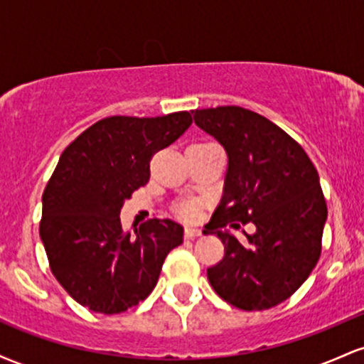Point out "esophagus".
<instances>
[{
  "label": "esophagus",
  "mask_w": 364,
  "mask_h": 364,
  "mask_svg": "<svg viewBox=\"0 0 364 364\" xmlns=\"http://www.w3.org/2000/svg\"><path fill=\"white\" fill-rule=\"evenodd\" d=\"M202 236V231L200 229H195V228H186L185 229V237L186 240H195V237Z\"/></svg>",
  "instance_id": "1"
}]
</instances>
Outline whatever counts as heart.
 I'll use <instances>...</instances> for the list:
<instances>
[{
    "label": "heart",
    "instance_id": "1",
    "mask_svg": "<svg viewBox=\"0 0 364 364\" xmlns=\"http://www.w3.org/2000/svg\"><path fill=\"white\" fill-rule=\"evenodd\" d=\"M176 212L183 219L191 220L195 219L196 214H198V205L195 202H181L176 205Z\"/></svg>",
    "mask_w": 364,
    "mask_h": 364
}]
</instances>
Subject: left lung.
I'll use <instances>...</instances> for the list:
<instances>
[{"mask_svg": "<svg viewBox=\"0 0 364 364\" xmlns=\"http://www.w3.org/2000/svg\"><path fill=\"white\" fill-rule=\"evenodd\" d=\"M191 112L229 159L223 200L203 231L224 245L223 260L207 269L208 282L240 310L277 306L320 258L327 203L318 173L301 145L258 112L240 106ZM232 220L253 222L257 232L240 242L220 231Z\"/></svg>", "mask_w": 364, "mask_h": 364, "instance_id": "left-lung-1", "label": "left lung"}]
</instances>
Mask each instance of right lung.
I'll list each match as a JSON object with an SVG mask.
<instances>
[{
    "mask_svg": "<svg viewBox=\"0 0 364 364\" xmlns=\"http://www.w3.org/2000/svg\"><path fill=\"white\" fill-rule=\"evenodd\" d=\"M188 111L157 118L109 116L63 150L43 193L39 235L63 289L92 311L114 315L156 287L162 263L183 243V225L152 219L129 232L119 210L147 185L150 159L191 124Z\"/></svg>",
    "mask_w": 364,
    "mask_h": 364,
    "instance_id": "1",
    "label": "right lung"
}]
</instances>
